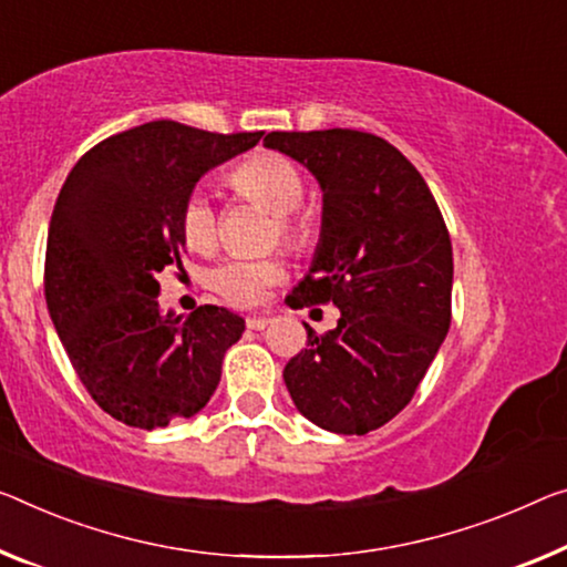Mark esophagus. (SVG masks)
Returning <instances> with one entry per match:
<instances>
[{
    "label": "esophagus",
    "mask_w": 567,
    "mask_h": 567,
    "mask_svg": "<svg viewBox=\"0 0 567 567\" xmlns=\"http://www.w3.org/2000/svg\"><path fill=\"white\" fill-rule=\"evenodd\" d=\"M248 329H266L268 324H271V319L268 317H260V313H254V317H248Z\"/></svg>",
    "instance_id": "34e87169"
}]
</instances>
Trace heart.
Wrapping results in <instances>:
<instances>
[{"instance_id": "b5f03b06", "label": "heart", "mask_w": 567, "mask_h": 567, "mask_svg": "<svg viewBox=\"0 0 567 567\" xmlns=\"http://www.w3.org/2000/svg\"><path fill=\"white\" fill-rule=\"evenodd\" d=\"M233 187L240 195L256 199L278 215V228L286 243L303 246L307 225L293 213L303 203V177L296 164L284 154L264 152L246 159L230 174ZM182 233L189 248L213 250L217 243V213L205 193H193L182 207ZM284 276V264L276 258H228L213 271V286L235 303H256Z\"/></svg>"}]
</instances>
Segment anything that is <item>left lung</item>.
Segmentation results:
<instances>
[{"label":"left lung","mask_w":567,"mask_h":567,"mask_svg":"<svg viewBox=\"0 0 567 567\" xmlns=\"http://www.w3.org/2000/svg\"><path fill=\"white\" fill-rule=\"evenodd\" d=\"M264 146L307 167L321 187V230L289 307L332 301L324 337L284 368L296 411L319 429L362 435L403 411L449 334L454 254L439 205L385 138L324 128L271 132Z\"/></svg>","instance_id":"8db88e82"}]
</instances>
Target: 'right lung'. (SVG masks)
Here are the masks:
<instances>
[{
    "label": "right lung",
    "instance_id": "1",
    "mask_svg": "<svg viewBox=\"0 0 567 567\" xmlns=\"http://www.w3.org/2000/svg\"><path fill=\"white\" fill-rule=\"evenodd\" d=\"M264 132L210 134L152 121L83 154L60 189L45 256L55 332L91 398L134 429H164L203 411L246 319L205 303L159 309L164 266H182V207L217 164Z\"/></svg>",
    "mask_w": 567,
    "mask_h": 567
}]
</instances>
